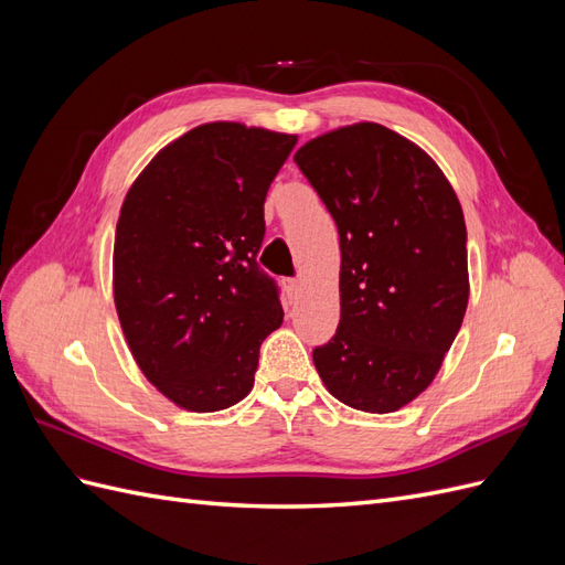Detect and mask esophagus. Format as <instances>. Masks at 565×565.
Returning a JSON list of instances; mask_svg holds the SVG:
<instances>
[{
  "mask_svg": "<svg viewBox=\"0 0 565 565\" xmlns=\"http://www.w3.org/2000/svg\"><path fill=\"white\" fill-rule=\"evenodd\" d=\"M285 289H287L289 299L297 301L299 295H301V280H287V282H285Z\"/></svg>",
  "mask_w": 565,
  "mask_h": 565,
  "instance_id": "obj_1",
  "label": "esophagus"
}]
</instances>
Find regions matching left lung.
I'll return each instance as SVG.
<instances>
[{
	"instance_id": "1",
	"label": "left lung",
	"mask_w": 565,
	"mask_h": 565,
	"mask_svg": "<svg viewBox=\"0 0 565 565\" xmlns=\"http://www.w3.org/2000/svg\"><path fill=\"white\" fill-rule=\"evenodd\" d=\"M332 214L341 318L313 363L332 396L393 413L429 386L469 301L467 226L438 164L413 141L361 122L295 156Z\"/></svg>"
}]
</instances>
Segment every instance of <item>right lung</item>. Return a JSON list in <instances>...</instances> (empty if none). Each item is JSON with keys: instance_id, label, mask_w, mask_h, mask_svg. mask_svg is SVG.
Segmentation results:
<instances>
[{"instance_id": "add662e5", "label": "right lung", "mask_w": 565, "mask_h": 565, "mask_svg": "<svg viewBox=\"0 0 565 565\" xmlns=\"http://www.w3.org/2000/svg\"><path fill=\"white\" fill-rule=\"evenodd\" d=\"M297 136L212 122L162 148L115 228L113 289L134 361L169 401L216 413L254 386L280 289L256 264L264 200Z\"/></svg>"}]
</instances>
